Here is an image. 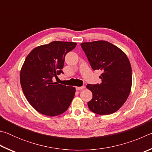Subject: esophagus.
<instances>
[{
    "label": "esophagus",
    "mask_w": 152,
    "mask_h": 152,
    "mask_svg": "<svg viewBox=\"0 0 152 152\" xmlns=\"http://www.w3.org/2000/svg\"><path fill=\"white\" fill-rule=\"evenodd\" d=\"M85 88V86H76V89L77 90V91H80V90H82Z\"/></svg>",
    "instance_id": "1"
}]
</instances>
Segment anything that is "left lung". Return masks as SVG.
Segmentation results:
<instances>
[{
  "instance_id": "1",
  "label": "left lung",
  "mask_w": 152,
  "mask_h": 152,
  "mask_svg": "<svg viewBox=\"0 0 152 152\" xmlns=\"http://www.w3.org/2000/svg\"><path fill=\"white\" fill-rule=\"evenodd\" d=\"M92 68L101 70L100 84H87L92 93L88 107L94 113L110 115L119 110L127 101L132 85V70L127 55L107 41L81 43Z\"/></svg>"
}]
</instances>
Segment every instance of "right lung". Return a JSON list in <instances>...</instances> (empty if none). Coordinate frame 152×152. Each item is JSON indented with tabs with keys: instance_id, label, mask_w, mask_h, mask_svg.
<instances>
[{
	"instance_id": "1",
	"label": "right lung",
	"mask_w": 152,
	"mask_h": 152,
	"mask_svg": "<svg viewBox=\"0 0 152 152\" xmlns=\"http://www.w3.org/2000/svg\"><path fill=\"white\" fill-rule=\"evenodd\" d=\"M77 43L54 41L35 48L28 54L20 72V82L28 102L42 114L54 117L68 109L76 88L53 82L63 73L64 58Z\"/></svg>"
}]
</instances>
